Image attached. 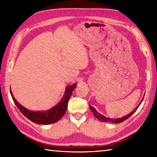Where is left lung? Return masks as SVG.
I'll list each match as a JSON object with an SVG mask.
<instances>
[{
  "instance_id": "8db88e82",
  "label": "left lung",
  "mask_w": 157,
  "mask_h": 157,
  "mask_svg": "<svg viewBox=\"0 0 157 157\" xmlns=\"http://www.w3.org/2000/svg\"><path fill=\"white\" fill-rule=\"evenodd\" d=\"M143 100H141V102H140V103L142 102ZM140 103L139 105V106L138 107H136V108L135 109L132 111V112H131L130 113H129L128 115H127L125 116L124 117H122V118H117V119H111V118H107V117H105L104 116H102V114H100L98 112V111L95 110V109L92 107V106L89 105V107H90V109H91V111L93 112V113L94 114V116L96 117V118L98 119V120L102 121V122H111V123H122V122H123L124 121L127 120V118H129V117L131 116L133 113H134L135 111H136L137 110V109L139 108V107L140 105Z\"/></svg>"
}]
</instances>
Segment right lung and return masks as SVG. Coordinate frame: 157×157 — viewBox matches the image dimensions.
<instances>
[{
	"instance_id": "1",
	"label": "right lung",
	"mask_w": 157,
	"mask_h": 157,
	"mask_svg": "<svg viewBox=\"0 0 157 157\" xmlns=\"http://www.w3.org/2000/svg\"><path fill=\"white\" fill-rule=\"evenodd\" d=\"M76 84L68 86L66 89L65 94L63 95L62 100L59 103L50 109L46 111H33L23 107L21 105L15 98L13 96V94L10 89V94L15 105L18 107V109L29 120L33 121V123L40 124H48L56 123L62 118V117L64 115L66 109H67L68 102L70 97L71 96L73 91L76 87Z\"/></svg>"
}]
</instances>
